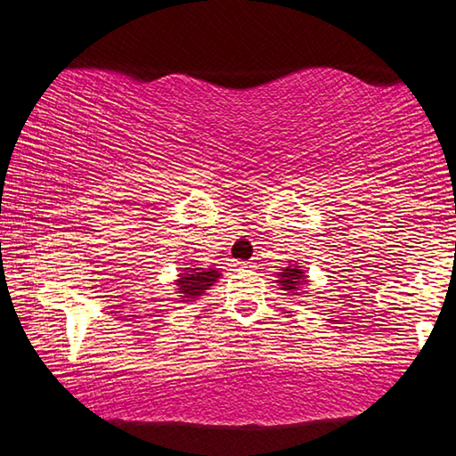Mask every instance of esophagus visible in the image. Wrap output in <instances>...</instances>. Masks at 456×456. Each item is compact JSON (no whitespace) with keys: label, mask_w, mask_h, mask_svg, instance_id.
<instances>
[{"label":"esophagus","mask_w":456,"mask_h":456,"mask_svg":"<svg viewBox=\"0 0 456 456\" xmlns=\"http://www.w3.org/2000/svg\"><path fill=\"white\" fill-rule=\"evenodd\" d=\"M240 271H254L256 268V262H237L235 265Z\"/></svg>","instance_id":"obj_1"}]
</instances>
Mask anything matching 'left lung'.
I'll return each mask as SVG.
<instances>
[{
  "label": "left lung",
  "instance_id": "obj_1",
  "mask_svg": "<svg viewBox=\"0 0 456 456\" xmlns=\"http://www.w3.org/2000/svg\"><path fill=\"white\" fill-rule=\"evenodd\" d=\"M279 283H281V289L295 295L297 291H301V287L307 285V277L305 273H301L299 266H287L283 268V273L279 274Z\"/></svg>",
  "mask_w": 456,
  "mask_h": 456
}]
</instances>
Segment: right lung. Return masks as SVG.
Returning a JSON list of instances; mask_svg holds the SVG:
<instances>
[{
	"label": "right lung",
	"instance_id": "add662e5",
	"mask_svg": "<svg viewBox=\"0 0 456 456\" xmlns=\"http://www.w3.org/2000/svg\"><path fill=\"white\" fill-rule=\"evenodd\" d=\"M221 277L219 271L215 268H185V271L179 274V279L175 281L177 285V293L182 301H194L198 295H202L207 289H210V285L216 283V279Z\"/></svg>",
	"mask_w": 456,
	"mask_h": 456
}]
</instances>
